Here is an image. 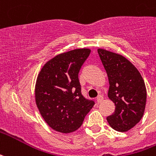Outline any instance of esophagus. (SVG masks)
Wrapping results in <instances>:
<instances>
[{
	"label": "esophagus",
	"instance_id": "34e87169",
	"mask_svg": "<svg viewBox=\"0 0 156 156\" xmlns=\"http://www.w3.org/2000/svg\"><path fill=\"white\" fill-rule=\"evenodd\" d=\"M96 100H97V102H98V103H101V101H103V97L101 95L98 96V98H97Z\"/></svg>",
	"mask_w": 156,
	"mask_h": 156
}]
</instances>
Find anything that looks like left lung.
Listing matches in <instances>:
<instances>
[{"label": "left lung", "mask_w": 156, "mask_h": 156, "mask_svg": "<svg viewBox=\"0 0 156 156\" xmlns=\"http://www.w3.org/2000/svg\"><path fill=\"white\" fill-rule=\"evenodd\" d=\"M98 52L108 77L107 96L116 107L114 113L107 117V122L114 130L125 132L136 125L144 115L145 82L126 58L103 49H98Z\"/></svg>", "instance_id": "8db88e82"}]
</instances>
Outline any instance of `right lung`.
I'll return each instance as SVG.
<instances>
[{
    "label": "right lung",
    "mask_w": 156,
    "mask_h": 156,
    "mask_svg": "<svg viewBox=\"0 0 156 156\" xmlns=\"http://www.w3.org/2000/svg\"><path fill=\"white\" fill-rule=\"evenodd\" d=\"M77 49L56 55L42 67L34 88L35 103L48 125L61 133H71L83 124L94 101L82 95L78 73L90 55Z\"/></svg>",
    "instance_id": "1"
}]
</instances>
